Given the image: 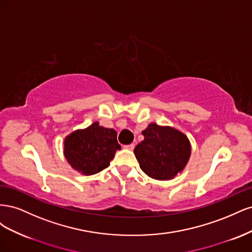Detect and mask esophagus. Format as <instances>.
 Here are the masks:
<instances>
[{"label":"esophagus","instance_id":"1","mask_svg":"<svg viewBox=\"0 0 252 252\" xmlns=\"http://www.w3.org/2000/svg\"><path fill=\"white\" fill-rule=\"evenodd\" d=\"M124 148L127 150H133L134 148V144H129V145H124Z\"/></svg>","mask_w":252,"mask_h":252}]
</instances>
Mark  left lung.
<instances>
[{
  "label": "left lung",
  "instance_id": "obj_1",
  "mask_svg": "<svg viewBox=\"0 0 252 252\" xmlns=\"http://www.w3.org/2000/svg\"><path fill=\"white\" fill-rule=\"evenodd\" d=\"M144 140L133 152L141 169L148 177L167 181L185 168L191 155L187 136L178 129L151 123L142 131Z\"/></svg>",
  "mask_w": 252,
  "mask_h": 252
}]
</instances>
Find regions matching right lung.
I'll use <instances>...</instances> for the list:
<instances>
[{
    "instance_id": "obj_1",
    "label": "right lung",
    "mask_w": 252,
    "mask_h": 252,
    "mask_svg": "<svg viewBox=\"0 0 252 252\" xmlns=\"http://www.w3.org/2000/svg\"><path fill=\"white\" fill-rule=\"evenodd\" d=\"M121 149L114 129L105 128L94 122L79 129L64 141V156L74 170L85 175L107 168L116 151Z\"/></svg>"
}]
</instances>
